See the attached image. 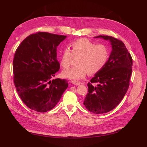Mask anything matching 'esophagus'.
I'll return each instance as SVG.
<instances>
[{
	"label": "esophagus",
	"mask_w": 147,
	"mask_h": 147,
	"mask_svg": "<svg viewBox=\"0 0 147 147\" xmlns=\"http://www.w3.org/2000/svg\"><path fill=\"white\" fill-rule=\"evenodd\" d=\"M72 83L74 84H76V85H79V84H80L82 83L80 82L78 80H72Z\"/></svg>",
	"instance_id": "obj_1"
}]
</instances>
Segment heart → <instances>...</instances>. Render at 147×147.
<instances>
[{
    "label": "heart",
    "instance_id": "b5f03b06",
    "mask_svg": "<svg viewBox=\"0 0 147 147\" xmlns=\"http://www.w3.org/2000/svg\"><path fill=\"white\" fill-rule=\"evenodd\" d=\"M71 52L65 48L61 56V65L67 69L72 63L73 57L77 59L75 65L63 71L64 77L70 79L82 78L90 74L100 72L110 59V50L104 44H96L86 38H79L70 44Z\"/></svg>",
    "mask_w": 147,
    "mask_h": 147
}]
</instances>
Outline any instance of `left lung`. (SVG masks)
<instances>
[{"label": "left lung", "instance_id": "left-lung-1", "mask_svg": "<svg viewBox=\"0 0 147 147\" xmlns=\"http://www.w3.org/2000/svg\"><path fill=\"white\" fill-rule=\"evenodd\" d=\"M96 37L109 40L112 51L104 69L88 83V92L83 104L90 112L101 114L115 109L125 96L129 86L132 58L122 41L109 35Z\"/></svg>", "mask_w": 147, "mask_h": 147}]
</instances>
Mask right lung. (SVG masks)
<instances>
[{
	"label": "right lung",
	"mask_w": 147,
	"mask_h": 147,
	"mask_svg": "<svg viewBox=\"0 0 147 147\" xmlns=\"http://www.w3.org/2000/svg\"><path fill=\"white\" fill-rule=\"evenodd\" d=\"M65 35L37 32L17 48L13 62V82L29 109L47 112L58 103L68 87L65 79H53L60 68L56 48Z\"/></svg>",
	"instance_id": "add662e5"
}]
</instances>
